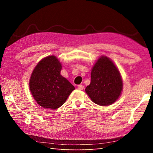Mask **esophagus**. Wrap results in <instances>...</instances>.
<instances>
[{"instance_id": "obj_1", "label": "esophagus", "mask_w": 153, "mask_h": 153, "mask_svg": "<svg viewBox=\"0 0 153 153\" xmlns=\"http://www.w3.org/2000/svg\"><path fill=\"white\" fill-rule=\"evenodd\" d=\"M83 85H79L78 86H77V89H78L79 90H83Z\"/></svg>"}]
</instances>
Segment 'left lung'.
Segmentation results:
<instances>
[{
  "label": "left lung",
  "mask_w": 153,
  "mask_h": 153,
  "mask_svg": "<svg viewBox=\"0 0 153 153\" xmlns=\"http://www.w3.org/2000/svg\"><path fill=\"white\" fill-rule=\"evenodd\" d=\"M91 83L85 92L93 102L108 106L118 99L123 89L122 79L118 68L109 58L100 56L91 73Z\"/></svg>",
  "instance_id": "left-lung-1"
}]
</instances>
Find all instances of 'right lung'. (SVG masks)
I'll return each mask as SVG.
<instances>
[{
	"instance_id": "right-lung-1",
	"label": "right lung",
	"mask_w": 153,
	"mask_h": 153,
	"mask_svg": "<svg viewBox=\"0 0 153 153\" xmlns=\"http://www.w3.org/2000/svg\"><path fill=\"white\" fill-rule=\"evenodd\" d=\"M61 63L53 55L43 58L31 74L30 91L38 105L45 108H59L75 89L69 81L61 76Z\"/></svg>"
}]
</instances>
